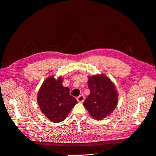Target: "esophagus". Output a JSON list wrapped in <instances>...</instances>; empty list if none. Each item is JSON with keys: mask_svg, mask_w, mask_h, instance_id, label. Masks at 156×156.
Returning <instances> with one entry per match:
<instances>
[{"mask_svg": "<svg viewBox=\"0 0 156 156\" xmlns=\"http://www.w3.org/2000/svg\"><path fill=\"white\" fill-rule=\"evenodd\" d=\"M76 99H77V101H78V102L82 103V102H83L84 100H85V97H84L83 95H80L79 97H78Z\"/></svg>", "mask_w": 156, "mask_h": 156, "instance_id": "obj_1", "label": "esophagus"}]
</instances>
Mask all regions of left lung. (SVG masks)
<instances>
[{"label":"left lung","instance_id":"obj_1","mask_svg":"<svg viewBox=\"0 0 156 156\" xmlns=\"http://www.w3.org/2000/svg\"><path fill=\"white\" fill-rule=\"evenodd\" d=\"M90 94L83 103L90 115L97 120H102L111 113L117 106L118 95L115 87L104 75L88 78Z\"/></svg>","mask_w":156,"mask_h":156}]
</instances>
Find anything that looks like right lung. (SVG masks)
<instances>
[{
  "instance_id": "1",
  "label": "right lung",
  "mask_w": 156,
  "mask_h": 156,
  "mask_svg": "<svg viewBox=\"0 0 156 156\" xmlns=\"http://www.w3.org/2000/svg\"><path fill=\"white\" fill-rule=\"evenodd\" d=\"M63 80L53 76L47 78L41 86L37 96L39 106L49 120L55 123L63 121L78 103L69 94V89L62 85Z\"/></svg>"
}]
</instances>
